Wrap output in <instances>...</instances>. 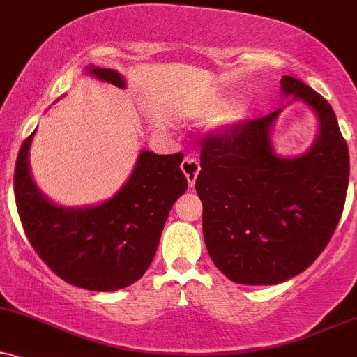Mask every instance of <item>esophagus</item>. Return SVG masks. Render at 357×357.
<instances>
[{
    "label": "esophagus",
    "instance_id": "obj_1",
    "mask_svg": "<svg viewBox=\"0 0 357 357\" xmlns=\"http://www.w3.org/2000/svg\"><path fill=\"white\" fill-rule=\"evenodd\" d=\"M180 169H182L183 174H185V177L188 180V185L194 187L195 185V180H197V175H199V172H200L199 162H197L194 157H190V155H187V157L183 158L182 167H180Z\"/></svg>",
    "mask_w": 357,
    "mask_h": 357
}]
</instances>
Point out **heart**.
I'll return each mask as SVG.
<instances>
[{
	"instance_id": "heart-1",
	"label": "heart",
	"mask_w": 357,
	"mask_h": 357,
	"mask_svg": "<svg viewBox=\"0 0 357 357\" xmlns=\"http://www.w3.org/2000/svg\"><path fill=\"white\" fill-rule=\"evenodd\" d=\"M224 100L222 98H207L204 102L192 103L190 107L187 108V113L192 116H200V119H208V116H213L215 113H219L224 107Z\"/></svg>"
}]
</instances>
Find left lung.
I'll use <instances>...</instances> for the list:
<instances>
[{
    "instance_id": "left-lung-1",
    "label": "left lung",
    "mask_w": 357,
    "mask_h": 357,
    "mask_svg": "<svg viewBox=\"0 0 357 357\" xmlns=\"http://www.w3.org/2000/svg\"><path fill=\"white\" fill-rule=\"evenodd\" d=\"M280 90L316 113V140L304 153H275L280 110L208 137L200 150L205 245L217 269L245 286L280 284L307 269L337 227L349 182V152L331 105L287 75Z\"/></svg>"
}]
</instances>
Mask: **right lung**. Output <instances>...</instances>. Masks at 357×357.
<instances>
[{"label":"right lung","mask_w":357,"mask_h":357,"mask_svg":"<svg viewBox=\"0 0 357 357\" xmlns=\"http://www.w3.org/2000/svg\"><path fill=\"white\" fill-rule=\"evenodd\" d=\"M85 73L127 88L119 71L88 65ZM35 132L21 145L15 170V199L29 244L63 280L86 291L112 292L132 286L152 264L172 205L188 183L182 153L142 150L127 182L110 199L65 207L48 199L29 169Z\"/></svg>","instance_id":"1"}]
</instances>
